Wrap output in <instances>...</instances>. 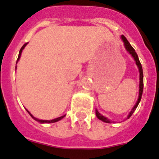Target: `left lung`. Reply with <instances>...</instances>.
I'll return each instance as SVG.
<instances>
[{
	"instance_id": "left-lung-1",
	"label": "left lung",
	"mask_w": 159,
	"mask_h": 159,
	"mask_svg": "<svg viewBox=\"0 0 159 159\" xmlns=\"http://www.w3.org/2000/svg\"><path fill=\"white\" fill-rule=\"evenodd\" d=\"M121 39L122 40H123L124 43H125V49H127L128 52H129V53L130 54H132V56L134 57V60L136 61V64L137 65L138 68H139V98H138V101L137 102H136V104L135 105V106H134L133 108H132V111L129 113V116H128V118H129L132 115V113H134V111L136 110V109L137 108L138 105H139V102H140L141 100V97H142V94H143V68H142V65H141V63L140 61H139V57H138V55L137 53H136V52L135 51V49H133V47H132V46L130 45V43H129V41L127 40V39L125 37L124 35L121 36ZM96 116H97V117L99 120H102V121L104 122H106V123H110V121L109 120V119H107L106 117H105V116H103L102 115L100 114L99 113H98V110H96Z\"/></svg>"
}]
</instances>
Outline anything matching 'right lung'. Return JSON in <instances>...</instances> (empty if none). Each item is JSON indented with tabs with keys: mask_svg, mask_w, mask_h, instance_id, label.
Segmentation results:
<instances>
[{
	"mask_svg": "<svg viewBox=\"0 0 159 159\" xmlns=\"http://www.w3.org/2000/svg\"><path fill=\"white\" fill-rule=\"evenodd\" d=\"M27 43H25V44L23 45V46H22L21 47V49H20V53H19V56H18V59H17V61H16V64H17V62H18V61H19V59H20V55H21V53H22V50H23V48L25 47L26 46V45H27ZM27 111L28 112V113L30 115V116H32V117H33V118L34 119V120H37V121H39V122H40V123H53V122H56V121H58V120H61V119H62L64 117V116H65V115H64V116H60V117H57V118H56V119H53V120H39V119H37V118H35V117H34V116H32L31 115V113H30V112L28 111V110H27Z\"/></svg>",
	"mask_w": 159,
	"mask_h": 159,
	"instance_id": "1",
	"label": "right lung"
}]
</instances>
